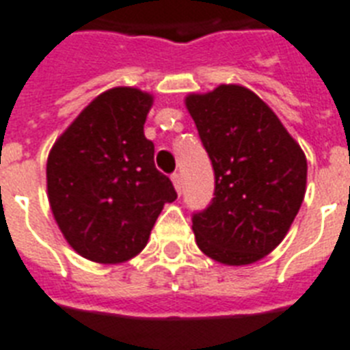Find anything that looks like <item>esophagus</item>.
Here are the masks:
<instances>
[{"instance_id":"obj_1","label":"esophagus","mask_w":350,"mask_h":350,"mask_svg":"<svg viewBox=\"0 0 350 350\" xmlns=\"http://www.w3.org/2000/svg\"><path fill=\"white\" fill-rule=\"evenodd\" d=\"M170 180H172V183H174V189L178 194H181V189H183V183H181V176L178 174V172H174V174L170 176Z\"/></svg>"}]
</instances>
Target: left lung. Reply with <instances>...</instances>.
Here are the masks:
<instances>
[{
	"mask_svg": "<svg viewBox=\"0 0 350 350\" xmlns=\"http://www.w3.org/2000/svg\"><path fill=\"white\" fill-rule=\"evenodd\" d=\"M187 111L213 161L214 198L192 216L203 254L249 265L288 232L307 185V159L265 101L241 85L189 94Z\"/></svg>",
	"mask_w": 350,
	"mask_h": 350,
	"instance_id": "1",
	"label": "left lung"
}]
</instances>
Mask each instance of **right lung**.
<instances>
[{"instance_id":"add662e5","label":"right lung","mask_w":350,"mask_h":350,"mask_svg":"<svg viewBox=\"0 0 350 350\" xmlns=\"http://www.w3.org/2000/svg\"><path fill=\"white\" fill-rule=\"evenodd\" d=\"M152 101L134 87L105 90L49 152L54 219L68 245L96 263H123L139 254L165 203L178 198L143 134Z\"/></svg>"}]
</instances>
